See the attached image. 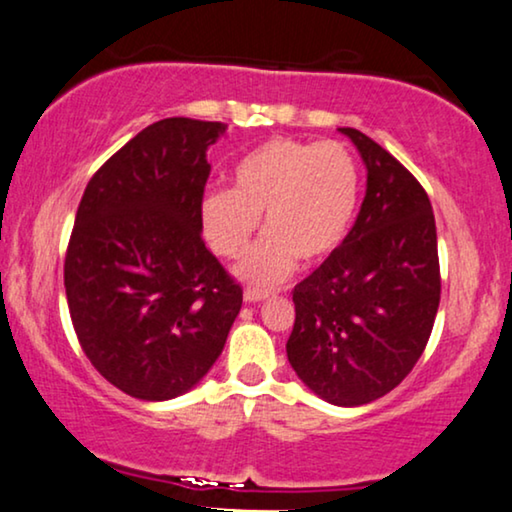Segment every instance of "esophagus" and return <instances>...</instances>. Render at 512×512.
I'll list each match as a JSON object with an SVG mask.
<instances>
[{
    "instance_id": "obj_1",
    "label": "esophagus",
    "mask_w": 512,
    "mask_h": 512,
    "mask_svg": "<svg viewBox=\"0 0 512 512\" xmlns=\"http://www.w3.org/2000/svg\"><path fill=\"white\" fill-rule=\"evenodd\" d=\"M269 297H271V292L262 290V287H246V290H243V299H246L248 304H255V301H264Z\"/></svg>"
}]
</instances>
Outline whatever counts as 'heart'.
I'll list each match as a JSON object with an SVG mask.
<instances>
[{"label":"heart","mask_w":512,"mask_h":512,"mask_svg":"<svg viewBox=\"0 0 512 512\" xmlns=\"http://www.w3.org/2000/svg\"><path fill=\"white\" fill-rule=\"evenodd\" d=\"M359 190V164L341 141L271 139L241 157L232 190L206 194L201 220L215 253L236 259L266 213L269 234L239 273L257 285H276L297 259L315 264L336 253L355 220Z\"/></svg>","instance_id":"obj_1"}]
</instances>
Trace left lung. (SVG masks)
<instances>
[{"label": "left lung", "instance_id": "1", "mask_svg": "<svg viewBox=\"0 0 512 512\" xmlns=\"http://www.w3.org/2000/svg\"><path fill=\"white\" fill-rule=\"evenodd\" d=\"M366 164V197L355 227L294 287L287 359L334 406H362L413 371L441 301L436 220L417 178L352 127Z\"/></svg>", "mask_w": 512, "mask_h": 512}]
</instances>
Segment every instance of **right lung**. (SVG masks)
<instances>
[{
  "label": "right lung",
  "mask_w": 512,
  "mask_h": 512,
  "mask_svg": "<svg viewBox=\"0 0 512 512\" xmlns=\"http://www.w3.org/2000/svg\"><path fill=\"white\" fill-rule=\"evenodd\" d=\"M222 122L164 118L85 187L64 290L90 364L129 397L174 399L206 376L243 290L201 239L206 150Z\"/></svg>",
  "instance_id": "obj_1"
}]
</instances>
